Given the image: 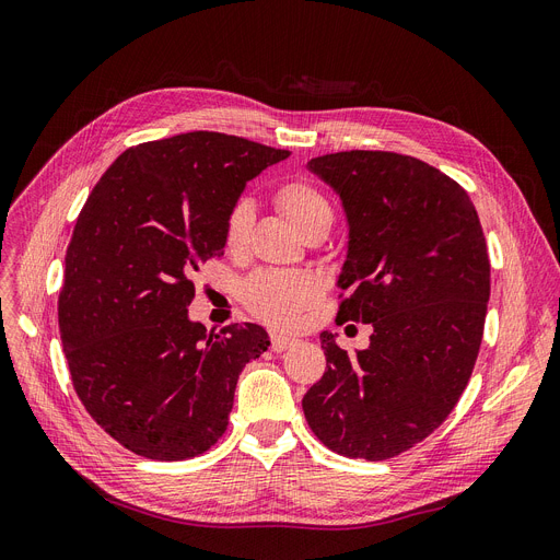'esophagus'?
<instances>
[{"label": "esophagus", "mask_w": 560, "mask_h": 560, "mask_svg": "<svg viewBox=\"0 0 560 560\" xmlns=\"http://www.w3.org/2000/svg\"><path fill=\"white\" fill-rule=\"evenodd\" d=\"M295 343H298V338H293V336L272 334V350L275 352H283V350H288L290 346H295Z\"/></svg>", "instance_id": "34e87169"}]
</instances>
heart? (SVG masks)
I'll return each mask as SVG.
<instances>
[{
  "label": "heart",
  "mask_w": 560,
  "mask_h": 560,
  "mask_svg": "<svg viewBox=\"0 0 560 560\" xmlns=\"http://www.w3.org/2000/svg\"><path fill=\"white\" fill-rule=\"evenodd\" d=\"M277 210L306 237L311 233H327L334 210L325 194L304 178H288L272 191ZM252 226V206L237 201L224 224V245L229 252L242 249ZM325 290L320 275L311 270H260L242 285V302L262 323L290 329L298 327L304 313L313 308Z\"/></svg>",
  "instance_id": "b5f03b06"
}]
</instances>
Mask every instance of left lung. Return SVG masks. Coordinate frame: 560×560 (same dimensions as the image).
I'll return each instance as SVG.
<instances>
[{
    "instance_id": "left-lung-1",
    "label": "left lung",
    "mask_w": 560,
    "mask_h": 560,
    "mask_svg": "<svg viewBox=\"0 0 560 560\" xmlns=\"http://www.w3.org/2000/svg\"><path fill=\"white\" fill-rule=\"evenodd\" d=\"M308 168L350 224L336 325L371 323L373 334L354 357L320 334L327 371L304 417L334 453L382 462L423 442L465 392L490 300L488 245L469 194L417 158L343 151Z\"/></svg>"
}]
</instances>
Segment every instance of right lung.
Here are the masks:
<instances>
[{"label":"right lung","instance_id":"obj_1","mask_svg":"<svg viewBox=\"0 0 560 560\" xmlns=\"http://www.w3.org/2000/svg\"><path fill=\"white\" fill-rule=\"evenodd\" d=\"M290 153L224 132H185L120 153L72 229L59 331L75 394L109 436L149 459L220 442L235 384L270 338L191 323L194 275L224 256L247 180Z\"/></svg>","mask_w":560,"mask_h":560}]
</instances>
